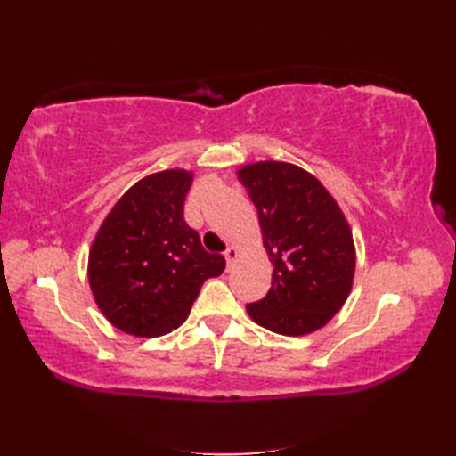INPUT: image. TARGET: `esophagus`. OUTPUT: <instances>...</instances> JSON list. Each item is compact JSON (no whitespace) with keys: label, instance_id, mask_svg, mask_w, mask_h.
<instances>
[{"label":"esophagus","instance_id":"obj_1","mask_svg":"<svg viewBox=\"0 0 456 456\" xmlns=\"http://www.w3.org/2000/svg\"><path fill=\"white\" fill-rule=\"evenodd\" d=\"M240 256V250L237 248V247H229L227 250H225V260H227V266L231 268L235 265V260Z\"/></svg>","mask_w":456,"mask_h":456}]
</instances>
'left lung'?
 <instances>
[{"mask_svg": "<svg viewBox=\"0 0 456 456\" xmlns=\"http://www.w3.org/2000/svg\"><path fill=\"white\" fill-rule=\"evenodd\" d=\"M237 178L258 211L273 263L268 294L247 305L268 331L302 337L327 325L353 289L356 250L343 209L314 174L289 162L245 164Z\"/></svg>", "mask_w": 456, "mask_h": 456, "instance_id": "left-lung-1", "label": "left lung"}]
</instances>
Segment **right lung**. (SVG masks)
<instances>
[{"label": "right lung", "instance_id": "right-lung-1", "mask_svg": "<svg viewBox=\"0 0 456 456\" xmlns=\"http://www.w3.org/2000/svg\"><path fill=\"white\" fill-rule=\"evenodd\" d=\"M193 174L154 172L123 193L94 237L88 280L111 325L134 337H160L190 315L201 284L225 270V258L201 247L183 221Z\"/></svg>", "mask_w": 456, "mask_h": 456}]
</instances>
